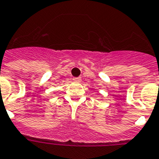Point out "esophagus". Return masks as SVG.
<instances>
[{"mask_svg":"<svg viewBox=\"0 0 159 159\" xmlns=\"http://www.w3.org/2000/svg\"><path fill=\"white\" fill-rule=\"evenodd\" d=\"M81 77H74V78H73V81H74V82H81Z\"/></svg>","mask_w":159,"mask_h":159,"instance_id":"34e87169","label":"esophagus"}]
</instances>
